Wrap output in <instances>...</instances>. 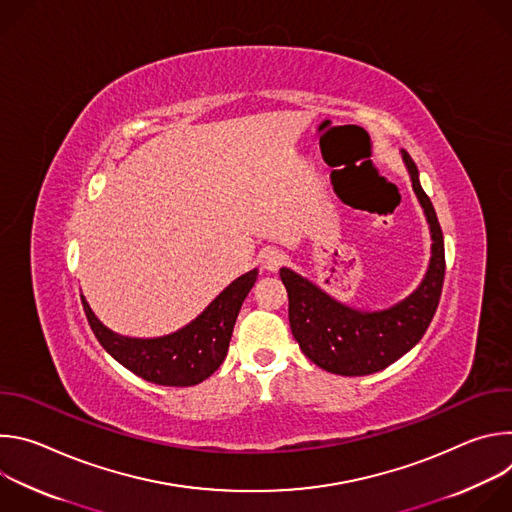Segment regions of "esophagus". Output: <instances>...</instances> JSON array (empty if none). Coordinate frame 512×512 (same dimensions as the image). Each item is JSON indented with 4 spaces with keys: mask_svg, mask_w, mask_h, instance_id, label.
Segmentation results:
<instances>
[{
    "mask_svg": "<svg viewBox=\"0 0 512 512\" xmlns=\"http://www.w3.org/2000/svg\"><path fill=\"white\" fill-rule=\"evenodd\" d=\"M259 261H261V265H263L265 271H271V273H273V271H277V269L283 265L285 255H283L281 251H277V249H265V251H261Z\"/></svg>",
    "mask_w": 512,
    "mask_h": 512,
    "instance_id": "obj_1",
    "label": "esophagus"
}]
</instances>
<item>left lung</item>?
I'll list each match as a JSON object with an SVG mask.
<instances>
[{
	"mask_svg": "<svg viewBox=\"0 0 512 512\" xmlns=\"http://www.w3.org/2000/svg\"><path fill=\"white\" fill-rule=\"evenodd\" d=\"M401 158L431 235L427 271L405 300L383 310H358L338 302L289 267L279 269L289 298L291 334L314 364L334 375L362 377L387 369L421 340L440 304L446 273L442 227L419 184L415 162L405 150Z\"/></svg>",
	"mask_w": 512,
	"mask_h": 512,
	"instance_id": "8db88e82",
	"label": "left lung"
}]
</instances>
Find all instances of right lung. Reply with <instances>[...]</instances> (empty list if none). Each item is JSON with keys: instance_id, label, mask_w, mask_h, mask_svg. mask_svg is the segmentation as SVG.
Instances as JSON below:
<instances>
[{"instance_id": "right-lung-1", "label": "right lung", "mask_w": 512, "mask_h": 512, "mask_svg": "<svg viewBox=\"0 0 512 512\" xmlns=\"http://www.w3.org/2000/svg\"><path fill=\"white\" fill-rule=\"evenodd\" d=\"M257 273L251 269L237 277L190 324L158 338L121 336L93 314L85 296L81 300L97 340L125 369L156 385L192 387L223 364L237 316Z\"/></svg>"}]
</instances>
